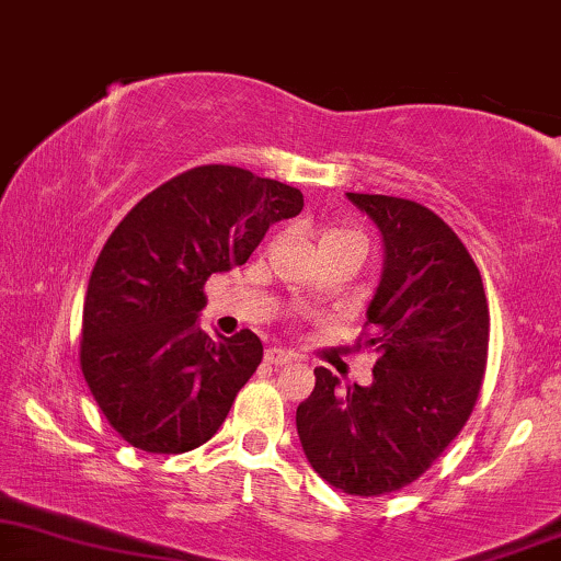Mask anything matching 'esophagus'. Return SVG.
Here are the masks:
<instances>
[{"label": "esophagus", "instance_id": "esophagus-1", "mask_svg": "<svg viewBox=\"0 0 561 561\" xmlns=\"http://www.w3.org/2000/svg\"><path fill=\"white\" fill-rule=\"evenodd\" d=\"M295 360H297V353L277 348V345L266 351V363H272V366H289V363H295Z\"/></svg>", "mask_w": 561, "mask_h": 561}]
</instances>
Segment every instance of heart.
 Returning a JSON list of instances; mask_svg holds the SVG:
<instances>
[{
  "label": "heart",
  "instance_id": "b5f03b06",
  "mask_svg": "<svg viewBox=\"0 0 561 561\" xmlns=\"http://www.w3.org/2000/svg\"><path fill=\"white\" fill-rule=\"evenodd\" d=\"M328 247H360V249H366V239H363L358 231H351V228L333 226L320 236V249H328Z\"/></svg>",
  "mask_w": 561,
  "mask_h": 561
}]
</instances>
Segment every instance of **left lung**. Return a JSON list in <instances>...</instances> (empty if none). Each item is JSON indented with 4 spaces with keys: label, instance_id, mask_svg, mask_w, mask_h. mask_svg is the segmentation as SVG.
<instances>
[{
    "label": "left lung",
    "instance_id": "left-lung-1",
    "mask_svg": "<svg viewBox=\"0 0 561 561\" xmlns=\"http://www.w3.org/2000/svg\"><path fill=\"white\" fill-rule=\"evenodd\" d=\"M374 220L383 270L363 348L374 381L341 386L314 368L297 407L307 462L348 495H386L414 483L445 453L476 407L488 360L483 279L453 228L430 208L389 195L345 193Z\"/></svg>",
    "mask_w": 561,
    "mask_h": 561
}]
</instances>
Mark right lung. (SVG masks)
<instances>
[{"label": "right lung", "instance_id": "add662e5", "mask_svg": "<svg viewBox=\"0 0 561 561\" xmlns=\"http://www.w3.org/2000/svg\"><path fill=\"white\" fill-rule=\"evenodd\" d=\"M302 193L231 164H203L141 198L108 236L83 302L81 368L108 424L145 453L216 435L262 363V341L201 330L210 274L249 262Z\"/></svg>", "mask_w": 561, "mask_h": 561}]
</instances>
